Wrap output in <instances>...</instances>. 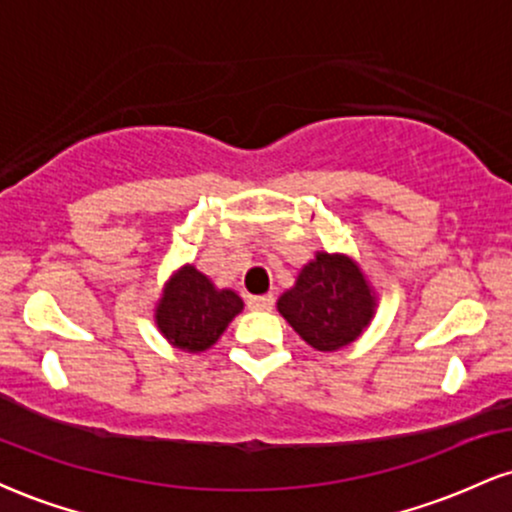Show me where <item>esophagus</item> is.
<instances>
[{
  "mask_svg": "<svg viewBox=\"0 0 512 512\" xmlns=\"http://www.w3.org/2000/svg\"><path fill=\"white\" fill-rule=\"evenodd\" d=\"M248 305L252 310H272L274 308V296H272V293H264V296H250Z\"/></svg>",
  "mask_w": 512,
  "mask_h": 512,
  "instance_id": "esophagus-1",
  "label": "esophagus"
}]
</instances>
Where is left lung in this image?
<instances>
[{
  "label": "left lung",
  "mask_w": 512,
  "mask_h": 512,
  "mask_svg": "<svg viewBox=\"0 0 512 512\" xmlns=\"http://www.w3.org/2000/svg\"><path fill=\"white\" fill-rule=\"evenodd\" d=\"M378 296L354 257L317 250L276 301V310L305 344L339 351L356 342L375 317Z\"/></svg>",
  "instance_id": "left-lung-1"
}]
</instances>
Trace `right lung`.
Returning a JSON list of instances; mask_svg holds the SVG:
<instances>
[{
	"label": "right lung",
	"instance_id": "add662e5",
	"mask_svg": "<svg viewBox=\"0 0 512 512\" xmlns=\"http://www.w3.org/2000/svg\"><path fill=\"white\" fill-rule=\"evenodd\" d=\"M243 310L233 289H216L195 264H182L170 274L154 308V322L166 342L187 354H199L219 342L231 320Z\"/></svg>",
	"mask_w": 512,
	"mask_h": 512
}]
</instances>
